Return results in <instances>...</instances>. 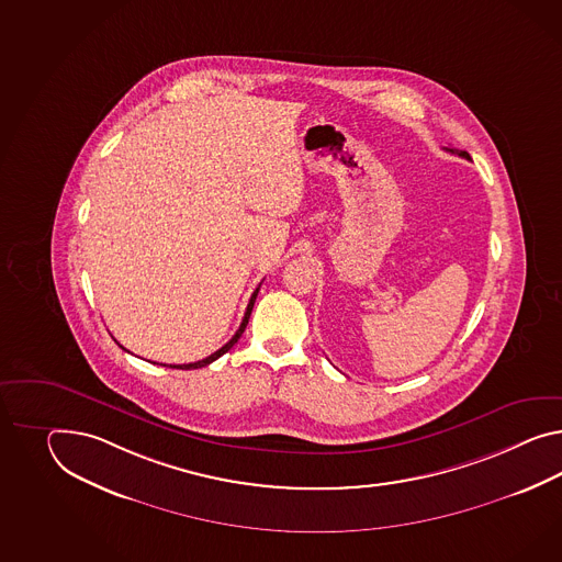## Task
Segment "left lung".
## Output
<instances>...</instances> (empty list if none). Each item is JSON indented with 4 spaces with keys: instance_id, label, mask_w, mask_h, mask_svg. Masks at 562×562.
<instances>
[{
    "instance_id": "obj_1",
    "label": "left lung",
    "mask_w": 562,
    "mask_h": 562,
    "mask_svg": "<svg viewBox=\"0 0 562 562\" xmlns=\"http://www.w3.org/2000/svg\"><path fill=\"white\" fill-rule=\"evenodd\" d=\"M445 150L451 151V154H459L461 158H467V160H471V156H469V154H467L465 150H454V148H445Z\"/></svg>"
}]
</instances>
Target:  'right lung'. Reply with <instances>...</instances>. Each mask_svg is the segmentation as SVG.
Returning <instances> with one entry per match:
<instances>
[{"mask_svg": "<svg viewBox=\"0 0 562 562\" xmlns=\"http://www.w3.org/2000/svg\"><path fill=\"white\" fill-rule=\"evenodd\" d=\"M258 292H260V286L254 290V294H251V299H249V304H247L246 315H244V321H241V325H239V329L237 333L233 335L229 341L225 342L223 347H221L220 351H215V353H211V356L205 357V359H201V361H194V363H184V366H170V368H175V370H199V368H205L209 363H213L215 359H220L223 353H227L229 349H232L235 342L239 341V337H241V333L246 330L247 321H249V315H251V308H254V302H256V296H258ZM122 347V345H120ZM124 349V347H122Z\"/></svg>", "mask_w": 562, "mask_h": 562, "instance_id": "right-lung-1", "label": "right lung"}]
</instances>
